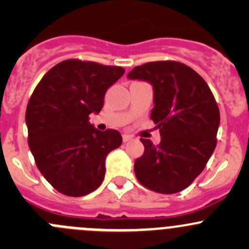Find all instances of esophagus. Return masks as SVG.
<instances>
[{"label":"esophagus","instance_id":"34e87169","mask_svg":"<svg viewBox=\"0 0 249 249\" xmlns=\"http://www.w3.org/2000/svg\"><path fill=\"white\" fill-rule=\"evenodd\" d=\"M130 140H132L131 135H126V134L123 135V141H124V142H127V141H130Z\"/></svg>","mask_w":249,"mask_h":249}]
</instances>
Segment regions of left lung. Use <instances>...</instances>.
Segmentation results:
<instances>
[{"label":"left lung","instance_id":"obj_1","mask_svg":"<svg viewBox=\"0 0 249 249\" xmlns=\"http://www.w3.org/2000/svg\"><path fill=\"white\" fill-rule=\"evenodd\" d=\"M127 78L152 84L150 118L161 136L158 145L141 139L144 152L135 161V175L153 192H180L203 171L217 144L220 115L214 96L200 74L177 61L148 62Z\"/></svg>","mask_w":249,"mask_h":249}]
</instances>
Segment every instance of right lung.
I'll list each match as a JSON object with an SVG mask.
<instances>
[{
    "label": "right lung",
    "mask_w": 249,
    "mask_h": 249,
    "mask_svg": "<svg viewBox=\"0 0 249 249\" xmlns=\"http://www.w3.org/2000/svg\"><path fill=\"white\" fill-rule=\"evenodd\" d=\"M124 69L71 59L44 74L25 114L29 147L44 178L61 194L83 196L100 187L109 152L122 144L117 130L89 123L104 107L107 89Z\"/></svg>",
    "instance_id": "obj_1"
}]
</instances>
